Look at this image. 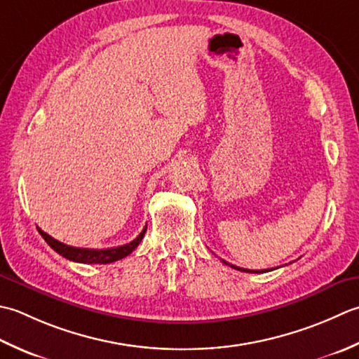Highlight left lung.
<instances>
[{
  "mask_svg": "<svg viewBox=\"0 0 359 359\" xmlns=\"http://www.w3.org/2000/svg\"><path fill=\"white\" fill-rule=\"evenodd\" d=\"M223 263H226V262L223 260ZM226 265H229L231 268H233V269H238V271H243V273H268V271H271V269H260V271H254V269H245V268H238V266H236V265H231V263H226Z\"/></svg>",
  "mask_w": 359,
  "mask_h": 359,
  "instance_id": "1",
  "label": "left lung"
}]
</instances>
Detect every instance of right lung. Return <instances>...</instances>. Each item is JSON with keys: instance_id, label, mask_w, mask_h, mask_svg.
Listing matches in <instances>:
<instances>
[{"instance_id": "1", "label": "right lung", "mask_w": 359, "mask_h": 359, "mask_svg": "<svg viewBox=\"0 0 359 359\" xmlns=\"http://www.w3.org/2000/svg\"><path fill=\"white\" fill-rule=\"evenodd\" d=\"M39 232L41 233V237L45 238L46 243L53 248L55 252L63 255L65 259L72 260V262H79V263H99V265H107V263H113L116 260H121L123 257H127L128 254L135 251V248L141 243V240L144 238V233L147 231V226L142 229V232L139 236L130 241L127 245L122 246H116V248H108V250H86V248H74V246H68L48 236L46 232H43L40 228Z\"/></svg>"}]
</instances>
